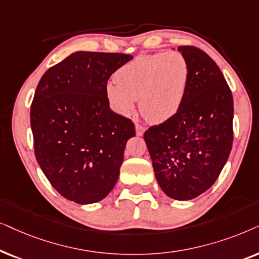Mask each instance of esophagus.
Listing matches in <instances>:
<instances>
[{"instance_id":"1","label":"esophagus","mask_w":259,"mask_h":259,"mask_svg":"<svg viewBox=\"0 0 259 259\" xmlns=\"http://www.w3.org/2000/svg\"><path fill=\"white\" fill-rule=\"evenodd\" d=\"M135 129H136V135L137 136H142L144 132H146V129H144V126L140 125V124H135Z\"/></svg>"}]
</instances>
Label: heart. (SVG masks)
Wrapping results in <instances>:
<instances>
[{
	"label": "heart",
	"mask_w": 259,
	"mask_h": 259,
	"mask_svg": "<svg viewBox=\"0 0 259 259\" xmlns=\"http://www.w3.org/2000/svg\"><path fill=\"white\" fill-rule=\"evenodd\" d=\"M189 64L177 51L140 55L106 85V96L120 115H129L139 98L142 115L154 124L167 122L179 112L187 94Z\"/></svg>",
	"instance_id": "b5f03b06"
}]
</instances>
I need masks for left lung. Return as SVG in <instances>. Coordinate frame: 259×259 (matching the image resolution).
<instances>
[{
    "mask_svg": "<svg viewBox=\"0 0 259 259\" xmlns=\"http://www.w3.org/2000/svg\"><path fill=\"white\" fill-rule=\"evenodd\" d=\"M189 64L179 112L144 133L155 178L169 198L187 201L218 179L232 149L233 98L218 65L204 51L180 46Z\"/></svg>",
    "mask_w": 259,
    "mask_h": 259,
    "instance_id": "left-lung-1",
    "label": "left lung"
}]
</instances>
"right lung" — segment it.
Segmentation results:
<instances>
[{
    "instance_id": "right-lung-1",
    "label": "right lung",
    "mask_w": 259,
    "mask_h": 259,
    "mask_svg": "<svg viewBox=\"0 0 259 259\" xmlns=\"http://www.w3.org/2000/svg\"><path fill=\"white\" fill-rule=\"evenodd\" d=\"M132 55L74 52L40 79L30 108L36 161L64 198L101 201L119 177L134 123L110 109L106 84Z\"/></svg>"
}]
</instances>
